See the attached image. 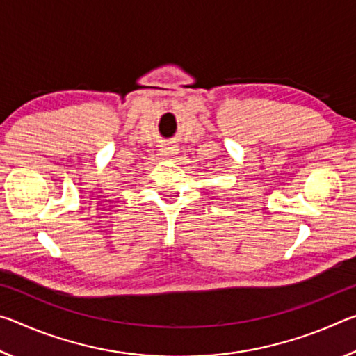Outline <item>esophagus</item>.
<instances>
[{"mask_svg":"<svg viewBox=\"0 0 356 356\" xmlns=\"http://www.w3.org/2000/svg\"><path fill=\"white\" fill-rule=\"evenodd\" d=\"M176 154H177L176 147H165V149L160 150V155L163 156V159H172V156Z\"/></svg>","mask_w":356,"mask_h":356,"instance_id":"1","label":"esophagus"}]
</instances>
